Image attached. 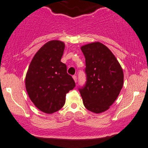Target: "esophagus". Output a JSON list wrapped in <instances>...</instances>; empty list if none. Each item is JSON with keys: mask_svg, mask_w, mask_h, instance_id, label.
<instances>
[{"mask_svg": "<svg viewBox=\"0 0 148 148\" xmlns=\"http://www.w3.org/2000/svg\"><path fill=\"white\" fill-rule=\"evenodd\" d=\"M72 78H73V79H74V82H75V83H76V82H77V78H76V76H75V75L73 76Z\"/></svg>", "mask_w": 148, "mask_h": 148, "instance_id": "obj_1", "label": "esophagus"}]
</instances>
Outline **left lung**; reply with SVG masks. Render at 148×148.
Wrapping results in <instances>:
<instances>
[{
  "instance_id": "1",
  "label": "left lung",
  "mask_w": 148,
  "mask_h": 148,
  "mask_svg": "<svg viewBox=\"0 0 148 148\" xmlns=\"http://www.w3.org/2000/svg\"><path fill=\"white\" fill-rule=\"evenodd\" d=\"M85 57L87 83L80 93L85 107L94 113L107 111L118 97L124 72L113 52L99 42L80 47Z\"/></svg>"
}]
</instances>
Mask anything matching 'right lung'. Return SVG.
I'll use <instances>...</instances> for the list:
<instances>
[{
	"mask_svg": "<svg viewBox=\"0 0 148 148\" xmlns=\"http://www.w3.org/2000/svg\"><path fill=\"white\" fill-rule=\"evenodd\" d=\"M64 42L51 40L37 51L30 63L25 77V86L34 105L47 114L60 110L65 104L66 93L75 83L67 73L66 65L61 61Z\"/></svg>",
	"mask_w": 148,
	"mask_h": 148,
	"instance_id": "obj_1",
	"label": "right lung"
}]
</instances>
